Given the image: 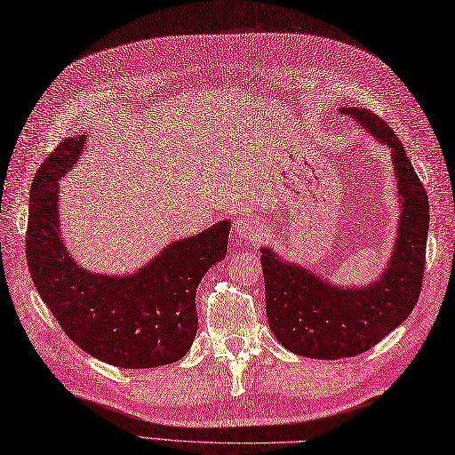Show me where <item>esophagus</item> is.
<instances>
[{
	"label": "esophagus",
	"mask_w": 455,
	"mask_h": 455,
	"mask_svg": "<svg viewBox=\"0 0 455 455\" xmlns=\"http://www.w3.org/2000/svg\"><path fill=\"white\" fill-rule=\"evenodd\" d=\"M235 235L241 241H249V243H257L264 235V226L259 220V216L254 214H243L235 221Z\"/></svg>",
	"instance_id": "esophagus-1"
}]
</instances>
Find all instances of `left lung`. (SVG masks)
<instances>
[{
  "label": "left lung",
  "mask_w": 455,
  "mask_h": 455,
  "mask_svg": "<svg viewBox=\"0 0 455 455\" xmlns=\"http://www.w3.org/2000/svg\"><path fill=\"white\" fill-rule=\"evenodd\" d=\"M390 148L397 187V226L382 272L364 283H336L262 245L266 316L274 338L301 357L343 359L371 349L411 315L425 272L428 196L405 148L382 119L364 108H339Z\"/></svg>",
  "instance_id": "obj_1"
}]
</instances>
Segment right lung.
Instances as JSON below:
<instances>
[{
	"label": "right lung",
	"mask_w": 455,
	"mask_h": 455,
	"mask_svg": "<svg viewBox=\"0 0 455 455\" xmlns=\"http://www.w3.org/2000/svg\"><path fill=\"white\" fill-rule=\"evenodd\" d=\"M84 135L44 160L30 189L27 260L42 301L76 346L121 369H152L191 349L203 275L228 252L229 220L170 241L131 274H100L73 259L63 239L60 181L81 160Z\"/></svg>",
	"instance_id": "obj_1"
}]
</instances>
